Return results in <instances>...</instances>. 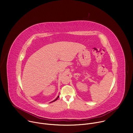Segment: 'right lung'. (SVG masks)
Wrapping results in <instances>:
<instances>
[{
	"label": "right lung",
	"mask_w": 133,
	"mask_h": 133,
	"mask_svg": "<svg viewBox=\"0 0 133 133\" xmlns=\"http://www.w3.org/2000/svg\"><path fill=\"white\" fill-rule=\"evenodd\" d=\"M58 98H59V96H58V97H57V98H56V99H55V100H53V101H52V102H54V101H56V100H57V99H58Z\"/></svg>",
	"instance_id": "1"
}]
</instances>
